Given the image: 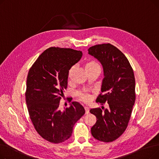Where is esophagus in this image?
<instances>
[{
	"mask_svg": "<svg viewBox=\"0 0 159 159\" xmlns=\"http://www.w3.org/2000/svg\"><path fill=\"white\" fill-rule=\"evenodd\" d=\"M84 109H85V111H86V114H88V113H89V107L85 106V107H84Z\"/></svg>",
	"mask_w": 159,
	"mask_h": 159,
	"instance_id": "obj_1",
	"label": "esophagus"
}]
</instances>
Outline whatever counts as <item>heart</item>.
I'll return each instance as SVG.
<instances>
[{"label": "heart", "instance_id": "obj_1", "mask_svg": "<svg viewBox=\"0 0 159 159\" xmlns=\"http://www.w3.org/2000/svg\"><path fill=\"white\" fill-rule=\"evenodd\" d=\"M73 68L70 70V73L73 70ZM85 68L86 71L89 70H93L96 69L100 70V65L98 62L95 61H88L86 62L85 64ZM77 95L79 97V98L84 102H88L91 101V95L87 92L86 91H79L77 92Z\"/></svg>", "mask_w": 159, "mask_h": 159}]
</instances>
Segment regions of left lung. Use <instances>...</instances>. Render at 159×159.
<instances>
[{"label":"left lung","instance_id":"obj_1","mask_svg":"<svg viewBox=\"0 0 159 159\" xmlns=\"http://www.w3.org/2000/svg\"><path fill=\"white\" fill-rule=\"evenodd\" d=\"M88 53L97 58L104 69L102 92L96 102L108 104V109L102 106L90 110L97 117L91 135L98 140L110 143L121 136L128 127L135 101L134 73L126 57L111 44L91 46Z\"/></svg>","mask_w":159,"mask_h":159}]
</instances>
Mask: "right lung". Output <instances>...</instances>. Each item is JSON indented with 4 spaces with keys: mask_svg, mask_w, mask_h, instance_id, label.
Here are the masks:
<instances>
[{
    "mask_svg": "<svg viewBox=\"0 0 159 159\" xmlns=\"http://www.w3.org/2000/svg\"><path fill=\"white\" fill-rule=\"evenodd\" d=\"M82 56L77 50L52 47L38 57L29 70L25 95L30 117L37 132L50 143L68 140L75 124L85 113L78 102H72L63 111L58 109L68 85L69 70Z\"/></svg>",
    "mask_w": 159,
    "mask_h": 159,
    "instance_id": "right-lung-1",
    "label": "right lung"
}]
</instances>
